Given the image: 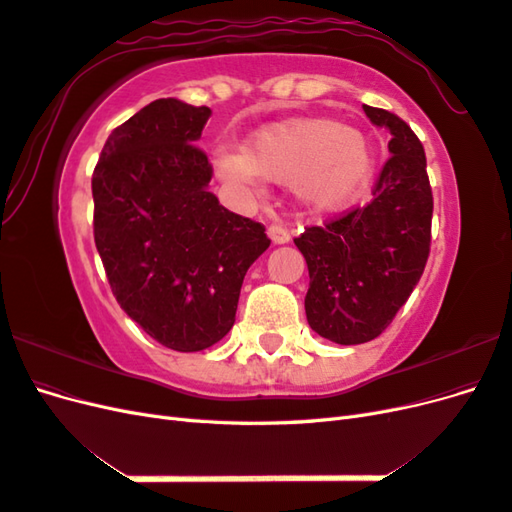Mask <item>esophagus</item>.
Returning <instances> with one entry per match:
<instances>
[{
    "instance_id": "obj_1",
    "label": "esophagus",
    "mask_w": 512,
    "mask_h": 512,
    "mask_svg": "<svg viewBox=\"0 0 512 512\" xmlns=\"http://www.w3.org/2000/svg\"><path fill=\"white\" fill-rule=\"evenodd\" d=\"M267 235L269 239L275 243V245H282V243H288L290 241V230L280 226V224H271L267 228Z\"/></svg>"
}]
</instances>
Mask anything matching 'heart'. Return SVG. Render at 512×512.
<instances>
[{"mask_svg": "<svg viewBox=\"0 0 512 512\" xmlns=\"http://www.w3.org/2000/svg\"><path fill=\"white\" fill-rule=\"evenodd\" d=\"M218 175L239 188L258 179L294 185V192L316 211L350 207L371 181L376 153L356 128L329 117H301L256 132L243 151L215 153Z\"/></svg>", "mask_w": 512, "mask_h": 512, "instance_id": "b5f03b06", "label": "heart"}]
</instances>
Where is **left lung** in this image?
<instances>
[{
  "label": "left lung",
  "instance_id": "left-lung-1",
  "mask_svg": "<svg viewBox=\"0 0 512 512\" xmlns=\"http://www.w3.org/2000/svg\"><path fill=\"white\" fill-rule=\"evenodd\" d=\"M389 128V151L374 198L294 239L307 269V322L320 337L354 346L376 339L421 280L431 245L433 196L425 149L404 119L363 104Z\"/></svg>",
  "mask_w": 512,
  "mask_h": 512
}]
</instances>
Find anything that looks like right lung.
<instances>
[{
    "label": "right lung",
    "mask_w": 512,
    "mask_h": 512,
    "mask_svg": "<svg viewBox=\"0 0 512 512\" xmlns=\"http://www.w3.org/2000/svg\"><path fill=\"white\" fill-rule=\"evenodd\" d=\"M211 108L162 98L106 138L91 177L94 239L108 284L162 346L198 352L232 329L241 284L271 239L207 190L198 141Z\"/></svg>",
    "instance_id": "add662e5"
}]
</instances>
